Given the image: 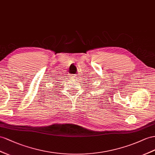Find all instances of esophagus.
Segmentation results:
<instances>
[{
  "label": "esophagus",
  "mask_w": 155,
  "mask_h": 155,
  "mask_svg": "<svg viewBox=\"0 0 155 155\" xmlns=\"http://www.w3.org/2000/svg\"><path fill=\"white\" fill-rule=\"evenodd\" d=\"M78 76H77V74H72L71 75V78L72 79H73V80H74V79H76L77 78V77Z\"/></svg>",
  "instance_id": "1"
}]
</instances>
